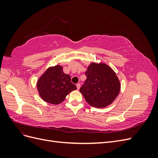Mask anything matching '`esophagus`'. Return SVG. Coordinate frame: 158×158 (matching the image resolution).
Wrapping results in <instances>:
<instances>
[{"instance_id":"esophagus-1","label":"esophagus","mask_w":158,"mask_h":158,"mask_svg":"<svg viewBox=\"0 0 158 158\" xmlns=\"http://www.w3.org/2000/svg\"><path fill=\"white\" fill-rule=\"evenodd\" d=\"M76 87H77L78 89H79L80 88V84H76Z\"/></svg>"}]
</instances>
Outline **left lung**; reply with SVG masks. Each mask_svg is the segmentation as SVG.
Wrapping results in <instances>:
<instances>
[{"label":"left lung","instance_id":"8db88e82","mask_svg":"<svg viewBox=\"0 0 158 158\" xmlns=\"http://www.w3.org/2000/svg\"><path fill=\"white\" fill-rule=\"evenodd\" d=\"M86 80L80 92L89 106L104 108L111 105L121 90V82L114 71L103 63L92 62L85 72Z\"/></svg>","mask_w":158,"mask_h":158}]
</instances>
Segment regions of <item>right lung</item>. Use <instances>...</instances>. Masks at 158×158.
I'll return each instance as SVG.
<instances>
[{"mask_svg":"<svg viewBox=\"0 0 158 158\" xmlns=\"http://www.w3.org/2000/svg\"><path fill=\"white\" fill-rule=\"evenodd\" d=\"M36 85L40 98L52 105L60 104L70 92L77 89L71 82L70 75L64 73L63 67L59 64L47 69L37 80Z\"/></svg>","mask_w":158,"mask_h":158,"instance_id":"add662e5","label":"right lung"}]
</instances>
